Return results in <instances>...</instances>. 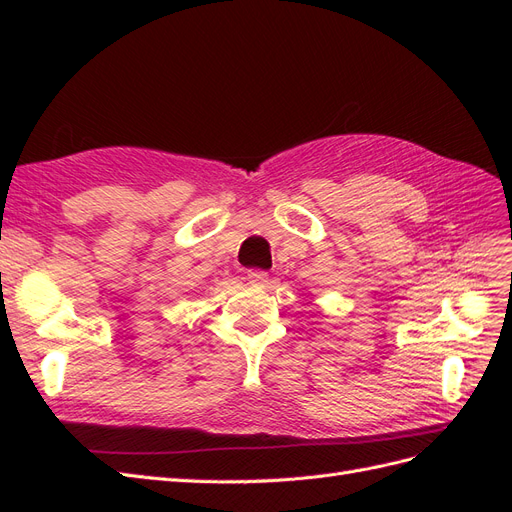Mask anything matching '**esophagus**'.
Listing matches in <instances>:
<instances>
[{
	"instance_id": "obj_1",
	"label": "esophagus",
	"mask_w": 512,
	"mask_h": 512,
	"mask_svg": "<svg viewBox=\"0 0 512 512\" xmlns=\"http://www.w3.org/2000/svg\"><path fill=\"white\" fill-rule=\"evenodd\" d=\"M247 282H250L252 286H267L269 284V273L260 271V269L247 271Z\"/></svg>"
}]
</instances>
